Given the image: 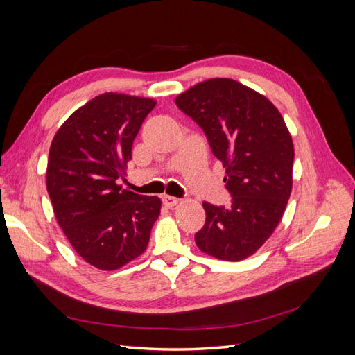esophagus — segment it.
<instances>
[{
	"mask_svg": "<svg viewBox=\"0 0 355 355\" xmlns=\"http://www.w3.org/2000/svg\"><path fill=\"white\" fill-rule=\"evenodd\" d=\"M179 201H180L179 198H176V197H171V196H164V197H163V204H164L166 207H168V209L178 206Z\"/></svg>",
	"mask_w": 355,
	"mask_h": 355,
	"instance_id": "1",
	"label": "esophagus"
}]
</instances>
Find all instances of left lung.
<instances>
[{
	"mask_svg": "<svg viewBox=\"0 0 355 355\" xmlns=\"http://www.w3.org/2000/svg\"><path fill=\"white\" fill-rule=\"evenodd\" d=\"M176 105L206 133L227 168L230 207L202 202L198 249L220 261L254 254L280 223L293 187L292 135L277 106L231 78H210L180 93Z\"/></svg>",
	"mask_w": 355,
	"mask_h": 355,
	"instance_id": "1",
	"label": "left lung"
}]
</instances>
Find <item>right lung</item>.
<instances>
[{
    "mask_svg": "<svg viewBox=\"0 0 355 355\" xmlns=\"http://www.w3.org/2000/svg\"><path fill=\"white\" fill-rule=\"evenodd\" d=\"M157 101L102 93L73 111L53 137L46 171L56 220L92 266L115 271L141 256L159 216L158 197L121 189L132 146Z\"/></svg>",
    "mask_w": 355,
    "mask_h": 355,
    "instance_id": "obj_1",
    "label": "right lung"
}]
</instances>
